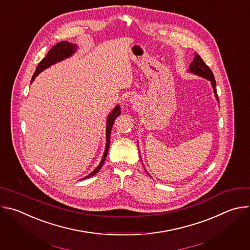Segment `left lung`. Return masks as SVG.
<instances>
[{
	"mask_svg": "<svg viewBox=\"0 0 250 250\" xmlns=\"http://www.w3.org/2000/svg\"><path fill=\"white\" fill-rule=\"evenodd\" d=\"M189 70L191 71L192 73L197 74L199 76H202L208 80H209L211 82V86L213 88V92L216 94L217 99L218 98V94H217V88H216V80L215 77H213V74L211 72V70L209 69V67L204 62V60L201 58V56L199 54L195 55V58L193 60V62L191 63Z\"/></svg>",
	"mask_w": 250,
	"mask_h": 250,
	"instance_id": "1",
	"label": "left lung"
}]
</instances>
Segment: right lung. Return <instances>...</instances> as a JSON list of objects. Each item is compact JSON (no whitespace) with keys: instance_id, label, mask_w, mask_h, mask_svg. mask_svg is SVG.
<instances>
[{"instance_id":"right-lung-1","label":"right lung","mask_w":250,"mask_h":250,"mask_svg":"<svg viewBox=\"0 0 250 250\" xmlns=\"http://www.w3.org/2000/svg\"><path fill=\"white\" fill-rule=\"evenodd\" d=\"M75 49H76V45H73L69 43L68 42H58L57 44H55L49 51L48 53L46 54V56L40 62V64L38 65L37 67V70H35V72L33 73L32 75V78H31V82L35 79V77L38 76V74H40L42 70L46 69L47 67H49L50 65L58 62V61H61L63 60L64 58L66 57H69L71 54H72L73 52H75ZM121 115V108L119 105H117L116 108L113 110V112L109 115L108 117V123H106V146H105V150H104V156L102 158V161L101 163L99 164V166L91 173L89 174L88 176H86L85 178H89V177H92L94 176L96 173L99 172V170L102 168L104 160H105V157H106V154H108V151H109V147H110V138H111V131H112V128H113V125L116 121V119ZM84 178V179H85Z\"/></svg>"}]
</instances>
